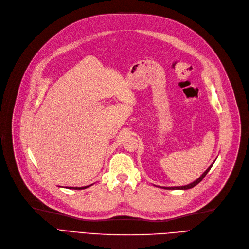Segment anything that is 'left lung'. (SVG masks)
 Segmentation results:
<instances>
[{
	"label": "left lung",
	"mask_w": 249,
	"mask_h": 249,
	"mask_svg": "<svg viewBox=\"0 0 249 249\" xmlns=\"http://www.w3.org/2000/svg\"><path fill=\"white\" fill-rule=\"evenodd\" d=\"M213 164H214V162H213ZM213 164L205 171L204 172L201 176L196 180V181H194L193 183H191V184H188V185H186V186H180V187H162V188H164V189H168V190H188V189H191V188H193V187H195L197 184H199L203 179H204V177L206 176L207 175V173L210 171V169L212 168V166H213Z\"/></svg>",
	"instance_id": "obj_1"
}]
</instances>
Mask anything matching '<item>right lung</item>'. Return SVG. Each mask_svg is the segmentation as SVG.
<instances>
[{
  "label": "right lung",
  "mask_w": 249,
  "mask_h": 249,
  "mask_svg": "<svg viewBox=\"0 0 249 249\" xmlns=\"http://www.w3.org/2000/svg\"><path fill=\"white\" fill-rule=\"evenodd\" d=\"M91 186V185H89ZM89 186H85V187H69V189H74V190H82V189H85V188H89Z\"/></svg>",
  "instance_id": "obj_1"
}]
</instances>
